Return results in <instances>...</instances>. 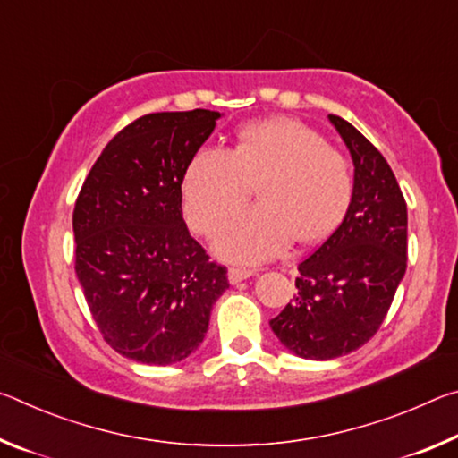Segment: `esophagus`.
<instances>
[{
	"label": "esophagus",
	"instance_id": "esophagus-1",
	"mask_svg": "<svg viewBox=\"0 0 458 458\" xmlns=\"http://www.w3.org/2000/svg\"><path fill=\"white\" fill-rule=\"evenodd\" d=\"M252 275H257V270L242 268V267H232V268L228 270V281H230L232 284H238V283L246 281V278H250Z\"/></svg>",
	"mask_w": 458,
	"mask_h": 458
}]
</instances>
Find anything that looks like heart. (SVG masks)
I'll list each match as a JSON object with an SVG mask.
<instances>
[{
  "instance_id": "obj_1",
  "label": "heart",
  "mask_w": 458,
  "mask_h": 458,
  "mask_svg": "<svg viewBox=\"0 0 458 458\" xmlns=\"http://www.w3.org/2000/svg\"><path fill=\"white\" fill-rule=\"evenodd\" d=\"M262 201L236 212L216 236L220 257L260 262L281 254L294 238L315 242L339 226L353 196L347 159L305 123L275 117L240 129L234 149L204 145L183 172V212L199 234L252 193Z\"/></svg>"
}]
</instances>
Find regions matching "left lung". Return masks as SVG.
Segmentation results:
<instances>
[{"label": "left lung", "mask_w": 458, "mask_h": 458, "mask_svg": "<svg viewBox=\"0 0 458 458\" xmlns=\"http://www.w3.org/2000/svg\"><path fill=\"white\" fill-rule=\"evenodd\" d=\"M353 159V196L337 230L299 265L297 294L275 319L278 341L305 360H333L376 335L406 273L408 212L384 155L329 114Z\"/></svg>", "instance_id": "left-lung-1"}]
</instances>
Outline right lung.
I'll return each instance as SVG.
<instances>
[{"label":"right lung","mask_w":458,"mask_h":458,"mask_svg":"<svg viewBox=\"0 0 458 458\" xmlns=\"http://www.w3.org/2000/svg\"><path fill=\"white\" fill-rule=\"evenodd\" d=\"M220 113H151L114 135L84 180L72 214L74 268L98 331L149 366L188 358L228 289L182 214L188 161Z\"/></svg>","instance_id":"add662e5"}]
</instances>
